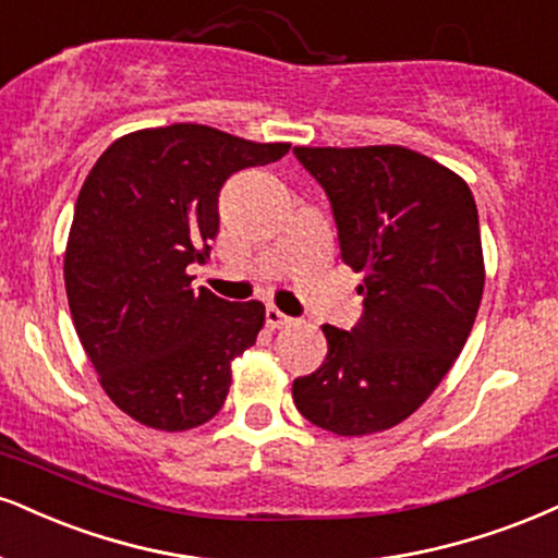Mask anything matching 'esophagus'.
I'll return each instance as SVG.
<instances>
[{
  "label": "esophagus",
  "mask_w": 558,
  "mask_h": 558,
  "mask_svg": "<svg viewBox=\"0 0 558 558\" xmlns=\"http://www.w3.org/2000/svg\"><path fill=\"white\" fill-rule=\"evenodd\" d=\"M265 322H267V327H270V330H280V327L291 325L293 319L288 317V314L280 312L278 306H267V308H265Z\"/></svg>",
  "instance_id": "34e87169"
}]
</instances>
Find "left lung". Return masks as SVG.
Instances as JSON below:
<instances>
[{"instance_id":"1","label":"left lung","mask_w":558,"mask_h":558,"mask_svg":"<svg viewBox=\"0 0 558 558\" xmlns=\"http://www.w3.org/2000/svg\"><path fill=\"white\" fill-rule=\"evenodd\" d=\"M293 156L330 199L340 257L364 272V314L351 330L322 327L325 364L293 381V402L338 436L385 432L424 405L473 330L478 207L458 173L400 145Z\"/></svg>"}]
</instances>
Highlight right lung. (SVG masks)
<instances>
[{
  "label": "right lung",
  "mask_w": 558,
  "mask_h": 558,
  "mask_svg": "<svg viewBox=\"0 0 558 558\" xmlns=\"http://www.w3.org/2000/svg\"><path fill=\"white\" fill-rule=\"evenodd\" d=\"M288 147L171 124L124 134L87 173L64 254L66 301L100 387L140 424L186 432L223 408L231 359L254 345L265 306L194 291L186 267L210 257L228 177Z\"/></svg>",
  "instance_id": "obj_1"
}]
</instances>
